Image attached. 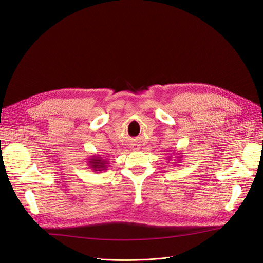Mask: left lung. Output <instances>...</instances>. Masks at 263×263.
Here are the masks:
<instances>
[{
    "instance_id": "1",
    "label": "left lung",
    "mask_w": 263,
    "mask_h": 263,
    "mask_svg": "<svg viewBox=\"0 0 263 263\" xmlns=\"http://www.w3.org/2000/svg\"><path fill=\"white\" fill-rule=\"evenodd\" d=\"M177 156H178V157H177V159H178V161H180V159H181L182 155H181V154H177ZM169 158H170V157H169ZM169 158H168V159H169ZM174 163H179V162H174Z\"/></svg>"
}]
</instances>
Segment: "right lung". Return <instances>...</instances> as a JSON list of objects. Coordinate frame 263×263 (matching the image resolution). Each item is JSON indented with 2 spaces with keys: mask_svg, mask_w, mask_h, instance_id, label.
I'll return each mask as SVG.
<instances>
[{
  "mask_svg": "<svg viewBox=\"0 0 263 263\" xmlns=\"http://www.w3.org/2000/svg\"><path fill=\"white\" fill-rule=\"evenodd\" d=\"M87 162H89V166L93 171H103L107 170V160L106 159H103L99 155H93L90 159H87Z\"/></svg>",
  "mask_w": 263,
  "mask_h": 263,
  "instance_id": "right-lung-1",
  "label": "right lung"
}]
</instances>
